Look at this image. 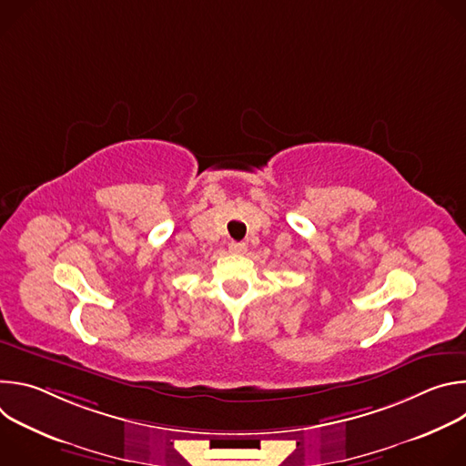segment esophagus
<instances>
[{"label": "esophagus", "instance_id": "esophagus-1", "mask_svg": "<svg viewBox=\"0 0 466 466\" xmlns=\"http://www.w3.org/2000/svg\"><path fill=\"white\" fill-rule=\"evenodd\" d=\"M228 250H230L232 254H245V252H247V245H245L243 241H232V243L228 245Z\"/></svg>", "mask_w": 466, "mask_h": 466}]
</instances>
